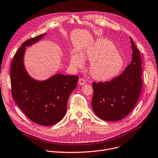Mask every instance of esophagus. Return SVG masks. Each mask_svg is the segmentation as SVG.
Segmentation results:
<instances>
[{
  "label": "esophagus",
  "instance_id": "1",
  "mask_svg": "<svg viewBox=\"0 0 158 158\" xmlns=\"http://www.w3.org/2000/svg\"><path fill=\"white\" fill-rule=\"evenodd\" d=\"M85 80L83 79V78H80L79 79V84L81 85V86H82V85H85Z\"/></svg>",
  "mask_w": 158,
  "mask_h": 158
}]
</instances>
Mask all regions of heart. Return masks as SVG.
Here are the masks:
<instances>
[{
	"label": "heart",
	"mask_w": 158,
	"mask_h": 158,
	"mask_svg": "<svg viewBox=\"0 0 158 158\" xmlns=\"http://www.w3.org/2000/svg\"><path fill=\"white\" fill-rule=\"evenodd\" d=\"M92 61L90 73L98 81H105L115 77L121 72L125 61L120 53L115 50L114 45L106 39H98L88 46L83 56L73 53L70 57V64L81 67L84 59Z\"/></svg>",
	"instance_id": "heart-1"
}]
</instances>
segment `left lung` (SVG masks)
<instances>
[{
    "mask_svg": "<svg viewBox=\"0 0 158 158\" xmlns=\"http://www.w3.org/2000/svg\"><path fill=\"white\" fill-rule=\"evenodd\" d=\"M132 60L122 73L106 82H93L92 106L105 121H117L128 115L138 101L142 88L140 53L132 38Z\"/></svg>",
    "mask_w": 158,
    "mask_h": 158,
    "instance_id": "left-lung-1",
    "label": "left lung"
}]
</instances>
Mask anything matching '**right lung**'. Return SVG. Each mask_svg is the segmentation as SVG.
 I'll list each match as a JSON object with an SVG mask.
<instances>
[{"label":"right lung","instance_id":"add662e5","mask_svg":"<svg viewBox=\"0 0 158 158\" xmlns=\"http://www.w3.org/2000/svg\"><path fill=\"white\" fill-rule=\"evenodd\" d=\"M46 33L26 40L11 65V94L17 105L33 122L43 126L56 124L66 112L67 101L79 77L58 73L43 81L32 79L24 68L26 46L37 43Z\"/></svg>","mask_w":158,"mask_h":158}]
</instances>
